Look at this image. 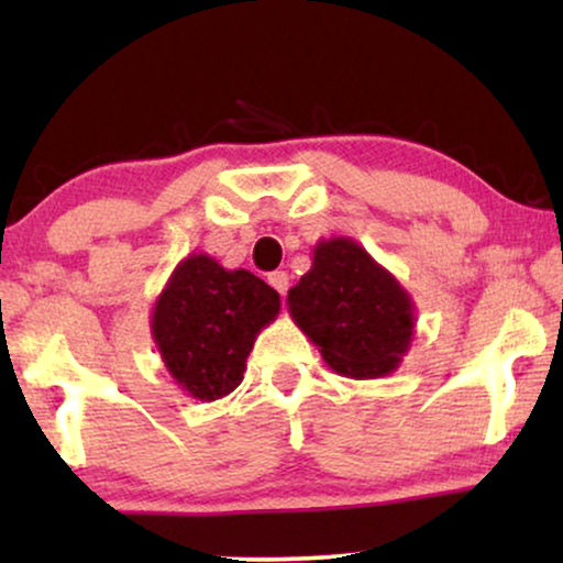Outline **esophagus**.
<instances>
[{
  "label": "esophagus",
  "instance_id": "1",
  "mask_svg": "<svg viewBox=\"0 0 563 563\" xmlns=\"http://www.w3.org/2000/svg\"><path fill=\"white\" fill-rule=\"evenodd\" d=\"M268 284H272V287L284 297V295H287V289H289V274L287 272L268 274Z\"/></svg>",
  "mask_w": 563,
  "mask_h": 563
}]
</instances>
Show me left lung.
<instances>
[{"label":"left lung","mask_w":563,"mask_h":563,"mask_svg":"<svg viewBox=\"0 0 563 563\" xmlns=\"http://www.w3.org/2000/svg\"><path fill=\"white\" fill-rule=\"evenodd\" d=\"M297 328L322 361L351 379H379L402 364L415 335V302L353 238H328L287 295Z\"/></svg>","instance_id":"8db88e82"}]
</instances>
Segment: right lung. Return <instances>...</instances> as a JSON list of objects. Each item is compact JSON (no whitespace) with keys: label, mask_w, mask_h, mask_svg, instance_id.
<instances>
[{"label":"right lung","mask_w":563,"mask_h":563,"mask_svg":"<svg viewBox=\"0 0 563 563\" xmlns=\"http://www.w3.org/2000/svg\"><path fill=\"white\" fill-rule=\"evenodd\" d=\"M279 307L256 274L191 253L156 297L151 335L172 379L199 402H214L243 382L245 358Z\"/></svg>","instance_id":"obj_1"}]
</instances>
